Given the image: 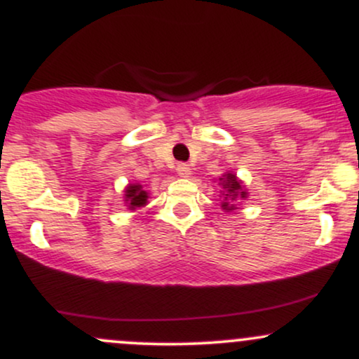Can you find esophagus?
Returning <instances> with one entry per match:
<instances>
[{"label":"esophagus","mask_w":359,"mask_h":359,"mask_svg":"<svg viewBox=\"0 0 359 359\" xmlns=\"http://www.w3.org/2000/svg\"><path fill=\"white\" fill-rule=\"evenodd\" d=\"M177 174H179V177H182V179H187L191 175V168H189L187 163H179L177 165Z\"/></svg>","instance_id":"obj_1"}]
</instances>
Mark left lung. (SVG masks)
<instances>
[{
    "label": "left lung",
    "mask_w": 359,
    "mask_h": 359,
    "mask_svg": "<svg viewBox=\"0 0 359 359\" xmlns=\"http://www.w3.org/2000/svg\"><path fill=\"white\" fill-rule=\"evenodd\" d=\"M219 197H221V208L224 212H233L238 209V204L248 197V189L245 187L243 180L236 177L233 172H224L219 177Z\"/></svg>",
    "instance_id": "left-lung-1"
}]
</instances>
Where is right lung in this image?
<instances>
[{
    "instance_id": "obj_1",
    "label": "right lung",
    "mask_w": 359,
    "mask_h": 359,
    "mask_svg": "<svg viewBox=\"0 0 359 359\" xmlns=\"http://www.w3.org/2000/svg\"><path fill=\"white\" fill-rule=\"evenodd\" d=\"M150 199V194L142 184L131 182L125 187V204L130 211H135L138 208H145Z\"/></svg>"
}]
</instances>
